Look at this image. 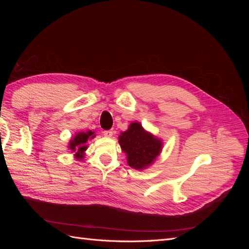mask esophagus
<instances>
[{"label": "esophagus", "instance_id": "obj_1", "mask_svg": "<svg viewBox=\"0 0 249 249\" xmlns=\"http://www.w3.org/2000/svg\"><path fill=\"white\" fill-rule=\"evenodd\" d=\"M104 136L105 137H108V138H111L113 136V131L112 130H109V131H104L103 132Z\"/></svg>", "mask_w": 249, "mask_h": 249}]
</instances>
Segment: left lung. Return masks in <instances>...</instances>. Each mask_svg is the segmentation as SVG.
I'll return each instance as SVG.
<instances>
[{
    "instance_id": "left-lung-1",
    "label": "left lung",
    "mask_w": 249,
    "mask_h": 249,
    "mask_svg": "<svg viewBox=\"0 0 249 249\" xmlns=\"http://www.w3.org/2000/svg\"><path fill=\"white\" fill-rule=\"evenodd\" d=\"M118 143L126 156L127 165L136 170L153 165L163 148L162 139L147 132L138 122L131 123L126 131L120 133Z\"/></svg>"
}]
</instances>
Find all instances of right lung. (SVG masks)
<instances>
[{
    "label": "right lung",
    "instance_id": "1",
    "mask_svg": "<svg viewBox=\"0 0 249 249\" xmlns=\"http://www.w3.org/2000/svg\"><path fill=\"white\" fill-rule=\"evenodd\" d=\"M95 137V134L92 131L83 132L80 131L74 134V136L71 138L69 143V149L71 153H73V158L77 160H83L85 157V152L88 147L87 142Z\"/></svg>",
    "mask_w": 249,
    "mask_h": 249
}]
</instances>
